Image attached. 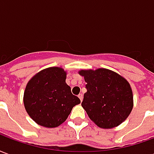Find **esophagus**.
I'll list each match as a JSON object with an SVG mask.
<instances>
[{
    "label": "esophagus",
    "instance_id": "esophagus-1",
    "mask_svg": "<svg viewBox=\"0 0 154 154\" xmlns=\"http://www.w3.org/2000/svg\"><path fill=\"white\" fill-rule=\"evenodd\" d=\"M78 97H79V99H80L81 101H82V99H83V96H82V94H79V95H78Z\"/></svg>",
    "mask_w": 154,
    "mask_h": 154
}]
</instances>
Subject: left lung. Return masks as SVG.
<instances>
[{
    "label": "left lung",
    "mask_w": 154,
    "mask_h": 154,
    "mask_svg": "<svg viewBox=\"0 0 154 154\" xmlns=\"http://www.w3.org/2000/svg\"><path fill=\"white\" fill-rule=\"evenodd\" d=\"M87 91L82 106L96 125L110 129L124 122L133 108V94L129 82L115 72L100 68L82 70Z\"/></svg>",
    "instance_id": "8db88e82"
}]
</instances>
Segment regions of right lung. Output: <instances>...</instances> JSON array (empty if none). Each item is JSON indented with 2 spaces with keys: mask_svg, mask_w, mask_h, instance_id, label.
Returning a JSON list of instances; mask_svg holds the SVG:
<instances>
[{
  "mask_svg": "<svg viewBox=\"0 0 154 154\" xmlns=\"http://www.w3.org/2000/svg\"><path fill=\"white\" fill-rule=\"evenodd\" d=\"M80 102L66 83V72L60 67H48L39 72L29 82L24 93V104L29 116L47 128L60 125L72 107Z\"/></svg>",
  "mask_w": 154,
  "mask_h": 154,
  "instance_id": "obj_1",
  "label": "right lung"
}]
</instances>
